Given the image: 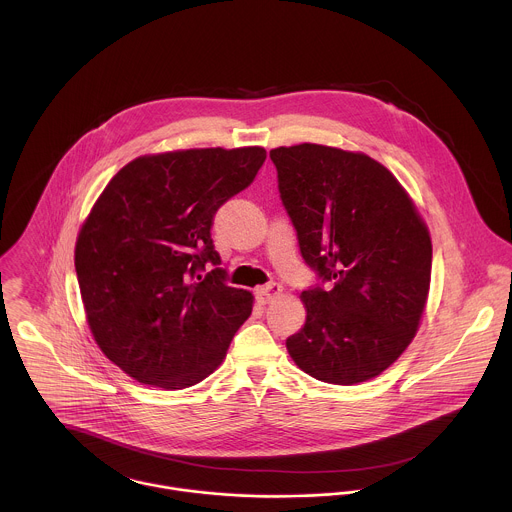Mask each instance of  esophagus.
Masks as SVG:
<instances>
[{
  "label": "esophagus",
  "mask_w": 512,
  "mask_h": 512,
  "mask_svg": "<svg viewBox=\"0 0 512 512\" xmlns=\"http://www.w3.org/2000/svg\"><path fill=\"white\" fill-rule=\"evenodd\" d=\"M256 295H258V299H260L262 303H268V301H272V299H276V297L282 295V286H280V284H268V286H264V288H258Z\"/></svg>",
  "instance_id": "34e87169"
}]
</instances>
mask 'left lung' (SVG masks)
<instances>
[{
    "label": "left lung",
    "instance_id": "1",
    "mask_svg": "<svg viewBox=\"0 0 512 512\" xmlns=\"http://www.w3.org/2000/svg\"><path fill=\"white\" fill-rule=\"evenodd\" d=\"M282 203L321 284L301 293L305 325L286 341L295 365L329 384H357L414 339L432 276V240L398 179L365 153L276 147ZM329 281L333 289H323Z\"/></svg>",
    "mask_w": 512,
    "mask_h": 512
}]
</instances>
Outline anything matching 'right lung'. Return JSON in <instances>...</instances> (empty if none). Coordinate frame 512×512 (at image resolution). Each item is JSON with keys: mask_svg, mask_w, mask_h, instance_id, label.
Returning <instances> with one entry per match:
<instances>
[{"mask_svg": "<svg viewBox=\"0 0 512 512\" xmlns=\"http://www.w3.org/2000/svg\"><path fill=\"white\" fill-rule=\"evenodd\" d=\"M264 159L256 146L138 157L84 220L74 268L86 321L102 353L138 382L165 390L201 382L250 317L252 293L224 284L211 226ZM207 263L216 270L201 279Z\"/></svg>", "mask_w": 512, "mask_h": 512, "instance_id": "1", "label": "right lung"}]
</instances>
